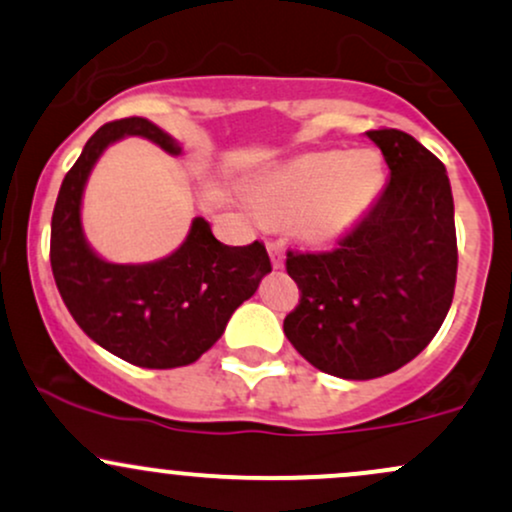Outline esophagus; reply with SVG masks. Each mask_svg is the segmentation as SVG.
Here are the masks:
<instances>
[{"label": "esophagus", "mask_w": 512, "mask_h": 512, "mask_svg": "<svg viewBox=\"0 0 512 512\" xmlns=\"http://www.w3.org/2000/svg\"><path fill=\"white\" fill-rule=\"evenodd\" d=\"M267 250H269V257H272V264L274 269H281L284 267V245L281 243H267Z\"/></svg>", "instance_id": "1"}]
</instances>
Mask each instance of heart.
<instances>
[{
    "instance_id": "1",
    "label": "heart",
    "mask_w": 512,
    "mask_h": 512,
    "mask_svg": "<svg viewBox=\"0 0 512 512\" xmlns=\"http://www.w3.org/2000/svg\"><path fill=\"white\" fill-rule=\"evenodd\" d=\"M385 185L378 151H317L262 173L252 202L269 223H293L308 243L346 236L373 207Z\"/></svg>"
}]
</instances>
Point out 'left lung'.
Returning a JSON list of instances; mask_svg holds the SVG:
<instances>
[{
    "label": "left lung",
    "mask_w": 512,
    "mask_h": 512,
    "mask_svg": "<svg viewBox=\"0 0 512 512\" xmlns=\"http://www.w3.org/2000/svg\"><path fill=\"white\" fill-rule=\"evenodd\" d=\"M390 182L332 252H286L301 298L286 315L293 349L322 373L370 380L436 337L457 279L455 204L445 166L399 129H370Z\"/></svg>",
    "instance_id": "left-lung-1"
}]
</instances>
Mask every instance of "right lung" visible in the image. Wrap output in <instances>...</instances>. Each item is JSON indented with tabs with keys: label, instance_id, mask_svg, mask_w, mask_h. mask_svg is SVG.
<instances>
[{
	"label": "right lung",
	"instance_id": "add662e5",
	"mask_svg": "<svg viewBox=\"0 0 512 512\" xmlns=\"http://www.w3.org/2000/svg\"><path fill=\"white\" fill-rule=\"evenodd\" d=\"M137 134L178 156L180 146L144 117L108 122L88 139L64 175L50 231L55 284L76 325L105 351L139 368L195 363L216 344L233 310L272 272L260 240L231 248L197 216L173 255L149 264L105 262L81 231V195L105 146Z\"/></svg>",
	"mask_w": 512,
	"mask_h": 512
}]
</instances>
